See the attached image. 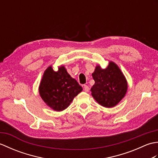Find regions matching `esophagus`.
<instances>
[{"label":"esophagus","mask_w":158,"mask_h":158,"mask_svg":"<svg viewBox=\"0 0 158 158\" xmlns=\"http://www.w3.org/2000/svg\"><path fill=\"white\" fill-rule=\"evenodd\" d=\"M83 89H84V91L85 92H88L89 90V87L88 85H84V86H83Z\"/></svg>","instance_id":"1"}]
</instances>
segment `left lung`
Here are the masks:
<instances>
[{
    "mask_svg": "<svg viewBox=\"0 0 158 158\" xmlns=\"http://www.w3.org/2000/svg\"><path fill=\"white\" fill-rule=\"evenodd\" d=\"M92 77L95 83L90 90L93 98L100 105L113 107L125 96L127 89L126 79L115 63L109 62L105 69L96 66Z\"/></svg>",
    "mask_w": 158,
    "mask_h": 158,
    "instance_id": "8db88e82",
    "label": "left lung"
}]
</instances>
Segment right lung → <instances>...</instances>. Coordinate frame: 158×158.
Returning a JSON list of instances; mask_svg holds the SVG:
<instances>
[{"label":"right lung","instance_id":"obj_1","mask_svg":"<svg viewBox=\"0 0 158 158\" xmlns=\"http://www.w3.org/2000/svg\"><path fill=\"white\" fill-rule=\"evenodd\" d=\"M82 89L78 82L67 73L64 66H60L58 71H54L50 66L43 74L39 92L47 105L56 111H62Z\"/></svg>","mask_w":158,"mask_h":158}]
</instances>
